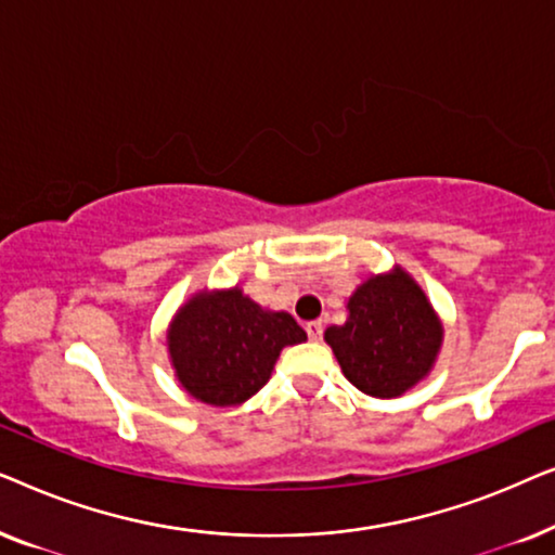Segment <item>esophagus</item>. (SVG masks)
Segmentation results:
<instances>
[{
	"label": "esophagus",
	"mask_w": 555,
	"mask_h": 555,
	"mask_svg": "<svg viewBox=\"0 0 555 555\" xmlns=\"http://www.w3.org/2000/svg\"><path fill=\"white\" fill-rule=\"evenodd\" d=\"M306 331H308L310 340H321L323 338V321H310L306 325Z\"/></svg>",
	"instance_id": "34e87169"
}]
</instances>
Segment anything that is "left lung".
<instances>
[{
  "mask_svg": "<svg viewBox=\"0 0 555 555\" xmlns=\"http://www.w3.org/2000/svg\"><path fill=\"white\" fill-rule=\"evenodd\" d=\"M344 325L325 331L344 376L376 399H393L435 366L442 323L414 278L401 268L374 275L348 298Z\"/></svg>",
  "mask_w": 555,
  "mask_h": 555,
  "instance_id": "8db88e82",
  "label": "left lung"
}]
</instances>
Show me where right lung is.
Returning <instances> with one entry per match:
<instances>
[{
	"label": "right lung",
	"instance_id": "obj_1",
	"mask_svg": "<svg viewBox=\"0 0 555 555\" xmlns=\"http://www.w3.org/2000/svg\"><path fill=\"white\" fill-rule=\"evenodd\" d=\"M285 310H264L240 287L196 293L166 333L171 366L194 399L237 406L268 384L280 351L306 340Z\"/></svg>",
	"mask_w": 555,
	"mask_h": 555
}]
</instances>
